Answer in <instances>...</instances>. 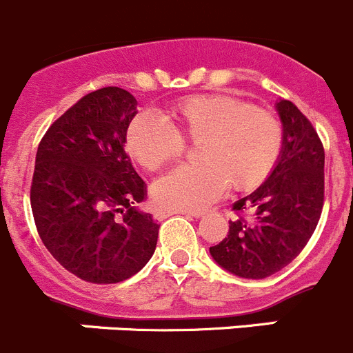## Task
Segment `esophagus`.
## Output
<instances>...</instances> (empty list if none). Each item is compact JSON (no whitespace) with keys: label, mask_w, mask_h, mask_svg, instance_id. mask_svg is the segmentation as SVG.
Returning <instances> with one entry per match:
<instances>
[{"label":"esophagus","mask_w":353,"mask_h":353,"mask_svg":"<svg viewBox=\"0 0 353 353\" xmlns=\"http://www.w3.org/2000/svg\"><path fill=\"white\" fill-rule=\"evenodd\" d=\"M171 214H189V216H194V218H201L203 216V213L201 211H168V210H157L156 213H154V216L157 218V220H164V218L171 216Z\"/></svg>","instance_id":"1"}]
</instances>
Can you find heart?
Listing matches in <instances>:
<instances>
[{"label":"heart","instance_id":"obj_1","mask_svg":"<svg viewBox=\"0 0 353 353\" xmlns=\"http://www.w3.org/2000/svg\"><path fill=\"white\" fill-rule=\"evenodd\" d=\"M142 112L126 130V150L147 170H159L183 150V137L201 140L197 161L163 174L152 185V201L168 211H197L214 203L227 185L250 190L274 170L283 149L279 121L268 110L232 95H192L164 110Z\"/></svg>","mask_w":353,"mask_h":353}]
</instances>
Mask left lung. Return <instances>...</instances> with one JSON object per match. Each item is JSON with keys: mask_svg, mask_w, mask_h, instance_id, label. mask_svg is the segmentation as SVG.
<instances>
[{"mask_svg": "<svg viewBox=\"0 0 353 353\" xmlns=\"http://www.w3.org/2000/svg\"><path fill=\"white\" fill-rule=\"evenodd\" d=\"M283 149L254 192L234 203L251 218L229 221V234L210 248L213 260L244 279H265L294 260L314 234L324 204V147L310 121L290 100L275 102Z\"/></svg>", "mask_w": 353, "mask_h": 353, "instance_id": "obj_1", "label": "left lung"}]
</instances>
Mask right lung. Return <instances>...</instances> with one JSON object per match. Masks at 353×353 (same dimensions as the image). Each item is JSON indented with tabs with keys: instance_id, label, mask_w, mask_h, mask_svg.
<instances>
[{
	"instance_id": "obj_1",
	"label": "right lung",
	"mask_w": 353,
	"mask_h": 353,
	"mask_svg": "<svg viewBox=\"0 0 353 353\" xmlns=\"http://www.w3.org/2000/svg\"><path fill=\"white\" fill-rule=\"evenodd\" d=\"M137 105L117 86L88 93L50 126L36 152V229L52 256L88 283L128 279L156 251L159 225L137 208L145 182L124 150Z\"/></svg>"
}]
</instances>
